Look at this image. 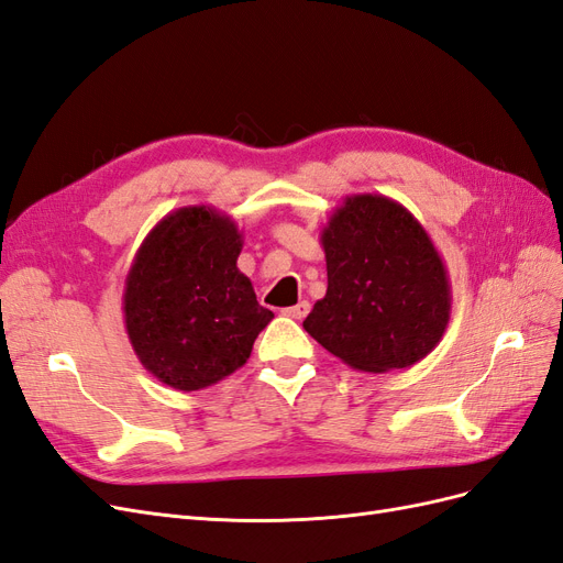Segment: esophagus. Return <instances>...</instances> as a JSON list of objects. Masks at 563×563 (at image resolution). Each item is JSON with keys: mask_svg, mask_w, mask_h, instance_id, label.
Instances as JSON below:
<instances>
[{"mask_svg": "<svg viewBox=\"0 0 563 563\" xmlns=\"http://www.w3.org/2000/svg\"><path fill=\"white\" fill-rule=\"evenodd\" d=\"M308 312H310V302L308 300H300V302L294 305V308H286L284 310V314L291 317V319H305V317H308Z\"/></svg>", "mask_w": 563, "mask_h": 563, "instance_id": "1", "label": "esophagus"}]
</instances>
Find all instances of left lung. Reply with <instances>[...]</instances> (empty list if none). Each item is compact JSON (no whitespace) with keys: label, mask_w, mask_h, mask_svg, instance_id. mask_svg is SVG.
I'll return each instance as SVG.
<instances>
[{"label":"left lung","mask_w":563,"mask_h":563,"mask_svg":"<svg viewBox=\"0 0 563 563\" xmlns=\"http://www.w3.org/2000/svg\"><path fill=\"white\" fill-rule=\"evenodd\" d=\"M319 240L329 286L305 331L354 371L387 373L424 360L449 327L453 296L418 218L383 195H347Z\"/></svg>","instance_id":"left-lung-1"}]
</instances>
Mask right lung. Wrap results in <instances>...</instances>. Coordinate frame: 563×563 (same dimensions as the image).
<instances>
[{
  "label": "right lung",
  "mask_w": 563,
  "mask_h": 563,
  "mask_svg": "<svg viewBox=\"0 0 563 563\" xmlns=\"http://www.w3.org/2000/svg\"><path fill=\"white\" fill-rule=\"evenodd\" d=\"M244 246L234 220L183 207L150 230L124 284V327L139 362L159 383L195 391L242 368L272 321L236 267Z\"/></svg>",
  "instance_id": "obj_1"
}]
</instances>
